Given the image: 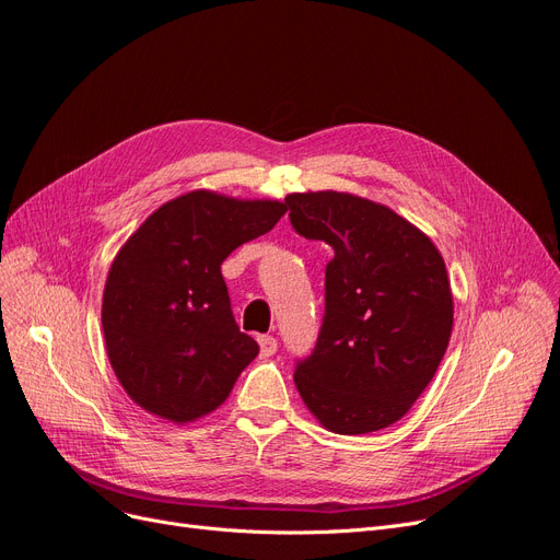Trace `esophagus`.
<instances>
[{
    "instance_id": "obj_1",
    "label": "esophagus",
    "mask_w": 560,
    "mask_h": 560,
    "mask_svg": "<svg viewBox=\"0 0 560 560\" xmlns=\"http://www.w3.org/2000/svg\"><path fill=\"white\" fill-rule=\"evenodd\" d=\"M258 346H260V354L262 357H272L279 348L275 336H258Z\"/></svg>"
}]
</instances>
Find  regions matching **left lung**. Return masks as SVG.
Returning a JSON list of instances; mask_svg holds the SVG:
<instances>
[{
    "label": "left lung",
    "mask_w": 560,
    "mask_h": 560,
    "mask_svg": "<svg viewBox=\"0 0 560 560\" xmlns=\"http://www.w3.org/2000/svg\"><path fill=\"white\" fill-rule=\"evenodd\" d=\"M290 224L334 249L325 318L295 386L327 430L366 434L402 419L434 377L453 295L432 240L392 208L346 191L290 194Z\"/></svg>",
    "instance_id": "left-lung-1"
}]
</instances>
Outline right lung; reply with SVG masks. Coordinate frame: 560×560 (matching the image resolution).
Wrapping results in <instances>:
<instances>
[{
	"label": "right lung",
	"mask_w": 560,
	"mask_h": 560,
	"mask_svg": "<svg viewBox=\"0 0 560 560\" xmlns=\"http://www.w3.org/2000/svg\"><path fill=\"white\" fill-rule=\"evenodd\" d=\"M281 201L197 189L158 208L116 254L103 295L112 369L145 411L174 423L220 407L258 343L242 334L222 262L272 231Z\"/></svg>",
	"instance_id": "add662e5"
}]
</instances>
